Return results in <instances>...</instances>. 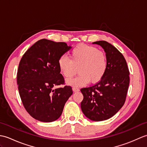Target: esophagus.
<instances>
[{"label": "esophagus", "mask_w": 147, "mask_h": 147, "mask_svg": "<svg viewBox=\"0 0 147 147\" xmlns=\"http://www.w3.org/2000/svg\"><path fill=\"white\" fill-rule=\"evenodd\" d=\"M73 92H78L80 91V90L78 88H75V87H73Z\"/></svg>", "instance_id": "1"}]
</instances>
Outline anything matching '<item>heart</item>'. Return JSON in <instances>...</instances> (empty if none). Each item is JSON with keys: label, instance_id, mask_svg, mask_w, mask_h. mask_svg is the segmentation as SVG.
I'll return each mask as SVG.
<instances>
[{"label": "heart", "instance_id": "heart-1", "mask_svg": "<svg viewBox=\"0 0 147 147\" xmlns=\"http://www.w3.org/2000/svg\"><path fill=\"white\" fill-rule=\"evenodd\" d=\"M70 58L62 56L58 60V67L66 79L71 78L78 68L79 75L74 79L67 80V83L73 86H81L89 82L96 83L104 76L107 68L105 54L93 46L80 44L70 53Z\"/></svg>", "mask_w": 147, "mask_h": 147}]
</instances>
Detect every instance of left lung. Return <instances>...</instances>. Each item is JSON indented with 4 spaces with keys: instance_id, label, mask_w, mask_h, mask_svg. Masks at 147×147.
I'll return each instance as SVG.
<instances>
[{
    "instance_id": "left-lung-1",
    "label": "left lung",
    "mask_w": 147,
    "mask_h": 147,
    "mask_svg": "<svg viewBox=\"0 0 147 147\" xmlns=\"http://www.w3.org/2000/svg\"><path fill=\"white\" fill-rule=\"evenodd\" d=\"M104 49L107 68L103 78L96 85L81 89L83 100L81 109L90 120L101 121L112 117L123 107L129 84V72L123 54L105 41L93 43Z\"/></svg>"
}]
</instances>
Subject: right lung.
Here are the masks:
<instances>
[{
  "mask_svg": "<svg viewBox=\"0 0 147 147\" xmlns=\"http://www.w3.org/2000/svg\"><path fill=\"white\" fill-rule=\"evenodd\" d=\"M71 48L64 42L42 39L21 59L17 74L19 93L26 111L36 120L45 123L57 120L73 94L69 86L53 89L64 83L58 60Z\"/></svg>",
  "mask_w": 147,
  "mask_h": 147,
  "instance_id": "add662e5",
  "label": "right lung"
}]
</instances>
